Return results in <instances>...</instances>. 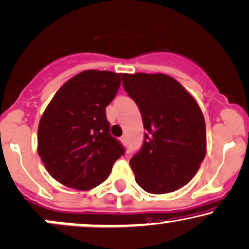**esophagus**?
<instances>
[{
  "label": "esophagus",
  "instance_id": "esophagus-1",
  "mask_svg": "<svg viewBox=\"0 0 249 249\" xmlns=\"http://www.w3.org/2000/svg\"><path fill=\"white\" fill-rule=\"evenodd\" d=\"M121 142L124 143V144H127V137L122 136V137H121Z\"/></svg>",
  "mask_w": 249,
  "mask_h": 249
}]
</instances>
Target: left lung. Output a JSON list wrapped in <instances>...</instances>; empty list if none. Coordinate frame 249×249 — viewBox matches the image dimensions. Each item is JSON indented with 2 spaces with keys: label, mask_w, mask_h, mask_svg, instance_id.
I'll return each mask as SVG.
<instances>
[{
  "label": "left lung",
  "mask_w": 249,
  "mask_h": 249,
  "mask_svg": "<svg viewBox=\"0 0 249 249\" xmlns=\"http://www.w3.org/2000/svg\"><path fill=\"white\" fill-rule=\"evenodd\" d=\"M147 130L141 150L129 160L135 180L154 195L186 185L206 155V128L196 99L176 79L163 73L122 74Z\"/></svg>",
  "instance_id": "8db88e82"
}]
</instances>
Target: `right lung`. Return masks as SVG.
Returning a JSON list of instances; mask_svg holds the SVG:
<instances>
[{"mask_svg":"<svg viewBox=\"0 0 249 249\" xmlns=\"http://www.w3.org/2000/svg\"><path fill=\"white\" fill-rule=\"evenodd\" d=\"M120 85L121 73L87 70L67 80L50 101L38 125L37 151L57 182L92 190L124 154L106 118Z\"/></svg>","mask_w":249,"mask_h":249,"instance_id":"right-lung-1","label":"right lung"}]
</instances>
